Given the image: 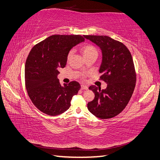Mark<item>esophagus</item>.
Returning <instances> with one entry per match:
<instances>
[{"label":"esophagus","mask_w":160,"mask_h":160,"mask_svg":"<svg viewBox=\"0 0 160 160\" xmlns=\"http://www.w3.org/2000/svg\"><path fill=\"white\" fill-rule=\"evenodd\" d=\"M81 90H88V87L86 86H85V85L82 84L81 86Z\"/></svg>","instance_id":"1"}]
</instances>
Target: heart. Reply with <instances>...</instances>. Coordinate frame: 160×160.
<instances>
[{
  "label": "heart",
  "instance_id": "b5f03b06",
  "mask_svg": "<svg viewBox=\"0 0 160 160\" xmlns=\"http://www.w3.org/2000/svg\"><path fill=\"white\" fill-rule=\"evenodd\" d=\"M82 51H83V54L85 56H88V55H97L98 52L97 48H96L94 46L90 45V44H88L84 46L82 48ZM74 54V50H70L68 54V57H67V59H70L71 58V57Z\"/></svg>",
  "mask_w": 160,
  "mask_h": 160
}]
</instances>
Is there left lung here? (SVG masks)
Instances as JSON below:
<instances>
[{"mask_svg":"<svg viewBox=\"0 0 160 160\" xmlns=\"http://www.w3.org/2000/svg\"><path fill=\"white\" fill-rule=\"evenodd\" d=\"M84 38L101 48L100 79L108 84L105 90L95 86L89 87L95 97L88 103V109L101 119L113 118L125 108L136 86V73L132 56L125 44L109 36L84 35Z\"/></svg>","mask_w":160,"mask_h":160,"instance_id":"8db88e82","label":"left lung"}]
</instances>
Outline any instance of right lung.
<instances>
[{"instance_id": "obj_1", "label": "right lung", "mask_w": 160, "mask_h": 160, "mask_svg": "<svg viewBox=\"0 0 160 160\" xmlns=\"http://www.w3.org/2000/svg\"><path fill=\"white\" fill-rule=\"evenodd\" d=\"M80 35H53L32 48L25 63V86L32 102L40 111L57 116L70 107L80 84L71 81L62 86L59 68H64L70 49L84 42Z\"/></svg>"}]
</instances>
